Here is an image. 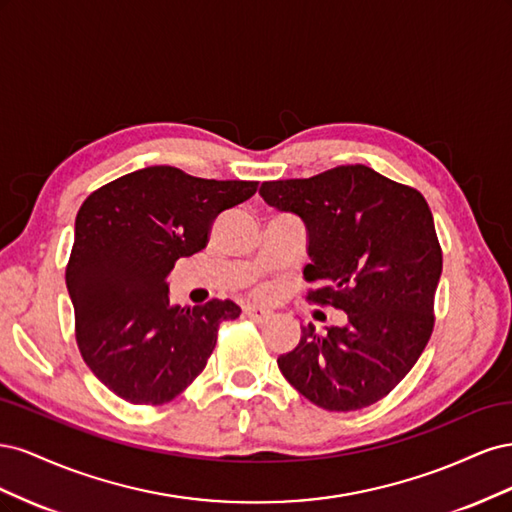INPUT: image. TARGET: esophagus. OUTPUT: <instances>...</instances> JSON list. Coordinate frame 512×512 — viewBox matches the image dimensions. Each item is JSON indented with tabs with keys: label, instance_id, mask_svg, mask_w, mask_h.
Here are the masks:
<instances>
[{
	"label": "esophagus",
	"instance_id": "34e87169",
	"mask_svg": "<svg viewBox=\"0 0 512 512\" xmlns=\"http://www.w3.org/2000/svg\"><path fill=\"white\" fill-rule=\"evenodd\" d=\"M243 312H245L247 318H252L254 322H269L273 318L269 309H262V307H256V305H247Z\"/></svg>",
	"mask_w": 512,
	"mask_h": 512
}]
</instances>
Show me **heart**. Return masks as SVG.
<instances>
[{
  "label": "heart",
  "instance_id": "b5f03b06",
  "mask_svg": "<svg viewBox=\"0 0 512 512\" xmlns=\"http://www.w3.org/2000/svg\"><path fill=\"white\" fill-rule=\"evenodd\" d=\"M267 292H269V290H267L265 286H260V288H258V294H267Z\"/></svg>",
  "mask_w": 512,
  "mask_h": 512
}]
</instances>
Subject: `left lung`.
<instances>
[{
    "instance_id": "obj_1",
    "label": "left lung",
    "mask_w": 512,
    "mask_h": 512,
    "mask_svg": "<svg viewBox=\"0 0 512 512\" xmlns=\"http://www.w3.org/2000/svg\"><path fill=\"white\" fill-rule=\"evenodd\" d=\"M265 203L307 226L303 277L320 282L307 301L348 314L346 327H301L280 354L284 378L318 408L352 412L376 404L423 354L436 316L442 247L423 194L363 164L309 179L265 181Z\"/></svg>"
}]
</instances>
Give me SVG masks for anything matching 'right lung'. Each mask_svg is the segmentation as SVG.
<instances>
[{
    "instance_id": "add662e5",
    "label": "right lung",
    "mask_w": 512,
    "mask_h": 512,
    "mask_svg": "<svg viewBox=\"0 0 512 512\" xmlns=\"http://www.w3.org/2000/svg\"><path fill=\"white\" fill-rule=\"evenodd\" d=\"M256 190L258 181L147 166L85 198L66 286L76 344L108 391L134 406H162L205 369L220 324L239 318L241 307L228 299L173 305L166 277L179 258L205 250L222 211Z\"/></svg>"
}]
</instances>
